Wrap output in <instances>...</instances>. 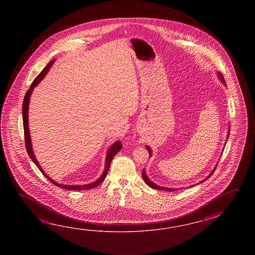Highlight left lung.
Instances as JSON below:
<instances>
[{"label": "left lung", "instance_id": "left-lung-1", "mask_svg": "<svg viewBox=\"0 0 255 255\" xmlns=\"http://www.w3.org/2000/svg\"><path fill=\"white\" fill-rule=\"evenodd\" d=\"M217 75H218V77H219V79H220V80H221V81L222 82V84L226 86V83H225V80H224V78H223V76H222V74L218 72V74H217ZM229 135H230V128H229V130H228L227 139L228 137H229ZM225 144H226V142H225ZM224 147H225V145H224ZM146 149H147V151H148V153H149L150 157H151L152 151L151 149H150V147H149V146H146ZM223 149H224V148H223ZM216 167H215V168L212 169V172H211V173H210V175H209V176L207 177L206 179H203V180H201V181H200L199 183H197V184L195 185L201 184V182H203V181H205L206 179H209V178H210V177L212 176V174H213V172H214V170L216 169ZM142 177H143V179H144V180H145L146 184L147 185V186H149V187H150V188H152V189H155V190H167V191H174V190H179V189H173V188H165V187H161V186H159V185H157L156 184V183H154L153 181H151L150 179L147 178V176H146V171H145V168H143V171H142ZM193 186H194V185H191V186H190V187H193ZM183 189H184V188H183ZM180 190H181V189H180Z\"/></svg>", "mask_w": 255, "mask_h": 255}]
</instances>
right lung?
Returning a JSON list of instances; mask_svg holds the SVG:
<instances>
[{
  "instance_id": "right-lung-1",
  "label": "right lung",
  "mask_w": 255,
  "mask_h": 255,
  "mask_svg": "<svg viewBox=\"0 0 255 255\" xmlns=\"http://www.w3.org/2000/svg\"><path fill=\"white\" fill-rule=\"evenodd\" d=\"M54 63V60L50 61L48 63V65H46L43 71L39 74L38 76H36V78L33 80V84L31 85L30 88L28 89L27 92L25 94V97L23 99V103H22V122H23V130H24V139H25V146H26V150H27L28 155L29 157H31V159L33 160V163L37 166V168L40 169V171L43 173V176L45 178H47L48 180H50L53 184L62 188V189H65V190H89V189H93L95 187H97L98 185L100 184L102 181H103L105 178L107 177V174L109 171V167H110V164L111 161L113 159V157L117 155V153L120 151V149L122 148V143L120 140L116 141L114 144L112 146H110L109 148V150L107 152V157H106V160H105V168H104L103 173L102 175L98 178L96 181H94L92 183H89V184L85 185H64L59 184L57 182H55L54 179L49 178L48 175H46V173L43 171V168H41L40 164H39L36 157L34 156V153H33V146H32V141H31V136H30V130H29V123H28V109H29V103H30V98H31V95L33 91V88L36 87L38 85L40 82L42 81L43 79V77L45 76V75L48 73L49 69L51 68V66L53 65Z\"/></svg>"
}]
</instances>
